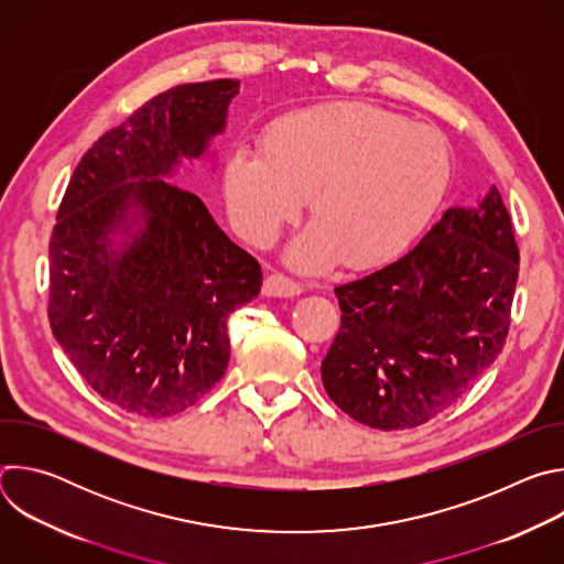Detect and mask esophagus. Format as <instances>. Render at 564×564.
<instances>
[{"mask_svg":"<svg viewBox=\"0 0 564 564\" xmlns=\"http://www.w3.org/2000/svg\"><path fill=\"white\" fill-rule=\"evenodd\" d=\"M303 292L301 283H296L294 279L285 276V274H270L263 283V294L265 296H299Z\"/></svg>","mask_w":564,"mask_h":564,"instance_id":"34e87169","label":"esophagus"}]
</instances>
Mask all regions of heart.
<instances>
[{
  "label": "heart",
  "instance_id": "heart-1",
  "mask_svg": "<svg viewBox=\"0 0 564 564\" xmlns=\"http://www.w3.org/2000/svg\"><path fill=\"white\" fill-rule=\"evenodd\" d=\"M451 181L442 133L364 102H333L279 118L261 151L234 149L223 192L236 231L274 243L310 196L314 223L288 261L321 272L381 265L404 252L440 207Z\"/></svg>",
  "mask_w": 564,
  "mask_h": 564
}]
</instances>
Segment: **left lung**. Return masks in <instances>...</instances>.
Segmentation results:
<instances>
[{
	"label": "left lung",
	"mask_w": 564,
	"mask_h": 564,
	"mask_svg": "<svg viewBox=\"0 0 564 564\" xmlns=\"http://www.w3.org/2000/svg\"><path fill=\"white\" fill-rule=\"evenodd\" d=\"M520 250L498 187L448 209L399 261L335 288L341 328L321 364L335 404L379 429L451 409L502 352Z\"/></svg>",
	"instance_id": "1"
}]
</instances>
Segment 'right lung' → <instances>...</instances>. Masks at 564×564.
I'll use <instances>...</instances> for the list:
<instances>
[{"label": "right lung", "instance_id": "add662e5", "mask_svg": "<svg viewBox=\"0 0 564 564\" xmlns=\"http://www.w3.org/2000/svg\"><path fill=\"white\" fill-rule=\"evenodd\" d=\"M236 79L178 85L100 135L79 160L48 243L51 330L85 381L138 417L176 415L229 361V314L263 283L189 189L165 181L225 127ZM145 227L113 253L128 207Z\"/></svg>", "mask_w": 564, "mask_h": 564}]
</instances>
